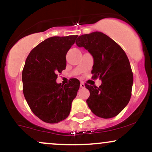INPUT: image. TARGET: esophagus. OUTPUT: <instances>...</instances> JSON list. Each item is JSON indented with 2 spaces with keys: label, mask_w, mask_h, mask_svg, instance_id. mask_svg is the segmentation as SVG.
<instances>
[{
  "label": "esophagus",
  "mask_w": 152,
  "mask_h": 152,
  "mask_svg": "<svg viewBox=\"0 0 152 152\" xmlns=\"http://www.w3.org/2000/svg\"><path fill=\"white\" fill-rule=\"evenodd\" d=\"M80 88H85V84H84V83H83V82H82V83H80Z\"/></svg>",
  "instance_id": "esophagus-1"
}]
</instances>
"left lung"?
I'll list each match as a JSON object with an SVG mask.
<instances>
[{
  "instance_id": "8db88e82",
  "label": "left lung",
  "mask_w": 152,
  "mask_h": 152,
  "mask_svg": "<svg viewBox=\"0 0 152 152\" xmlns=\"http://www.w3.org/2000/svg\"><path fill=\"white\" fill-rule=\"evenodd\" d=\"M76 44L85 47L93 57L92 79L102 80L100 86H85L89 90L88 107L103 118L116 116L129 103L134 76L127 55L115 41L102 32L78 37Z\"/></svg>"
}]
</instances>
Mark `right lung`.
<instances>
[{
    "label": "right lung",
    "instance_id": "add662e5",
    "mask_svg": "<svg viewBox=\"0 0 152 152\" xmlns=\"http://www.w3.org/2000/svg\"><path fill=\"white\" fill-rule=\"evenodd\" d=\"M77 35L52 37L39 44L28 55L22 71L23 93L35 115L49 124L69 115L72 102L80 88L76 78L57 84V73L66 67V54Z\"/></svg>",
    "mask_w": 152,
    "mask_h": 152
}]
</instances>
